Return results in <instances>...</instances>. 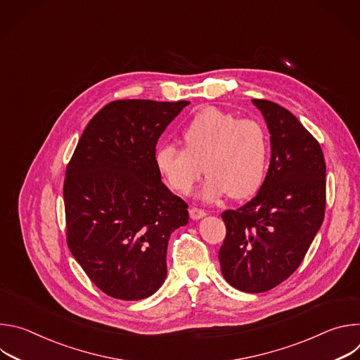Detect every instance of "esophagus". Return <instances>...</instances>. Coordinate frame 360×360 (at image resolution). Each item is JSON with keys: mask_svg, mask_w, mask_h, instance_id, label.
<instances>
[{"mask_svg": "<svg viewBox=\"0 0 360 360\" xmlns=\"http://www.w3.org/2000/svg\"><path fill=\"white\" fill-rule=\"evenodd\" d=\"M205 215H207V212H205V211L200 210V208L193 207V208L189 210V217H191L192 219H200V218H203Z\"/></svg>", "mask_w": 360, "mask_h": 360, "instance_id": "esophagus-1", "label": "esophagus"}]
</instances>
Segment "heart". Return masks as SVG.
<instances>
[{
	"mask_svg": "<svg viewBox=\"0 0 360 360\" xmlns=\"http://www.w3.org/2000/svg\"><path fill=\"white\" fill-rule=\"evenodd\" d=\"M182 141L185 148L162 145L155 152L157 169L175 192L188 195L202 171L208 174L202 185L208 200L228 192L236 199L248 198L262 186L271 139L259 121L207 108L185 125Z\"/></svg>",
	"mask_w": 360,
	"mask_h": 360,
	"instance_id": "obj_1",
	"label": "heart"
}]
</instances>
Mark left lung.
I'll return each mask as SVG.
<instances>
[{"mask_svg": "<svg viewBox=\"0 0 360 360\" xmlns=\"http://www.w3.org/2000/svg\"><path fill=\"white\" fill-rule=\"evenodd\" d=\"M271 132L266 178L249 202L221 214L226 236L219 249L224 278L233 288L266 292L302 264L326 207V165L316 138L276 102L252 99Z\"/></svg>", "mask_w": 360, "mask_h": 360, "instance_id": "left-lung-1", "label": "left lung"}]
</instances>
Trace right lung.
I'll return each mask as SVG.
<instances>
[{
	"mask_svg": "<svg viewBox=\"0 0 360 360\" xmlns=\"http://www.w3.org/2000/svg\"><path fill=\"white\" fill-rule=\"evenodd\" d=\"M188 104L110 102L88 122L67 165V245L111 297H148L167 278L168 240L188 224V203L162 184L155 146Z\"/></svg>",
	"mask_w": 360,
	"mask_h": 360,
	"instance_id": "obj_1",
	"label": "right lung"
}]
</instances>
